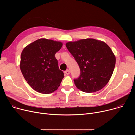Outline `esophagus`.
Instances as JSON below:
<instances>
[{"label":"esophagus","mask_w":135,"mask_h":135,"mask_svg":"<svg viewBox=\"0 0 135 135\" xmlns=\"http://www.w3.org/2000/svg\"><path fill=\"white\" fill-rule=\"evenodd\" d=\"M65 74H66V75H68V74H70V71H69V70H66V71H65Z\"/></svg>","instance_id":"34e87169"}]
</instances>
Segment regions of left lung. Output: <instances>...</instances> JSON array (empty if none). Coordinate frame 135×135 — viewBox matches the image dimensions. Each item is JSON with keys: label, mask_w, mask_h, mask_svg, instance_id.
Instances as JSON below:
<instances>
[{"label": "left lung", "mask_w": 135, "mask_h": 135, "mask_svg": "<svg viewBox=\"0 0 135 135\" xmlns=\"http://www.w3.org/2000/svg\"><path fill=\"white\" fill-rule=\"evenodd\" d=\"M66 46L80 68V77L74 80L77 88L87 93L102 89L109 82L116 62L110 47L93 38L69 42Z\"/></svg>", "instance_id": "1"}]
</instances>
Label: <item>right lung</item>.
I'll return each instance as SVG.
<instances>
[{
    "label": "right lung",
    "mask_w": 135,
    "mask_h": 135,
    "mask_svg": "<svg viewBox=\"0 0 135 135\" xmlns=\"http://www.w3.org/2000/svg\"><path fill=\"white\" fill-rule=\"evenodd\" d=\"M62 45L61 42L41 38L23 50L20 69L28 84L37 92L49 94L60 86L64 74L59 68L55 54Z\"/></svg>",
    "instance_id": "1"
}]
</instances>
